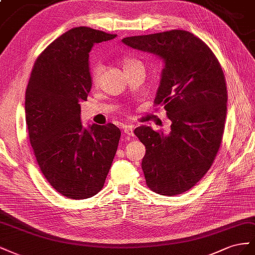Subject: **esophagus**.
Segmentation results:
<instances>
[{
	"label": "esophagus",
	"instance_id": "esophagus-1",
	"mask_svg": "<svg viewBox=\"0 0 255 255\" xmlns=\"http://www.w3.org/2000/svg\"><path fill=\"white\" fill-rule=\"evenodd\" d=\"M124 132H125V134H127L129 136H133L134 135L133 128L131 126H126L125 129H124Z\"/></svg>",
	"mask_w": 255,
	"mask_h": 255
}]
</instances>
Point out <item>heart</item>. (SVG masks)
Masks as SVG:
<instances>
[{"instance_id":"1","label":"heart","mask_w":255,"mask_h":255,"mask_svg":"<svg viewBox=\"0 0 255 255\" xmlns=\"http://www.w3.org/2000/svg\"><path fill=\"white\" fill-rule=\"evenodd\" d=\"M135 65H141V62L132 59V57H127V59L124 61V68L125 69L133 67ZM101 72H103V66H101L100 64H94L91 69V81L93 84H97L99 82Z\"/></svg>"}]
</instances>
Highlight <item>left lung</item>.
Wrapping results in <instances>:
<instances>
[{"label": "left lung", "mask_w": 255, "mask_h": 255, "mask_svg": "<svg viewBox=\"0 0 255 255\" xmlns=\"http://www.w3.org/2000/svg\"><path fill=\"white\" fill-rule=\"evenodd\" d=\"M122 41L164 62L155 105L164 107L171 131L141 126L134 134L146 147L142 170L148 188L161 195L181 194L204 177L220 148L228 103L223 70L206 43L187 31Z\"/></svg>", "instance_id": "left-lung-1"}]
</instances>
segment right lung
Listing matches in <instances>:
<instances>
[{"label": "right lung", "mask_w": 255, "mask_h": 255, "mask_svg": "<svg viewBox=\"0 0 255 255\" xmlns=\"http://www.w3.org/2000/svg\"><path fill=\"white\" fill-rule=\"evenodd\" d=\"M115 37L86 26L71 28L42 51L28 80L25 121L34 155L48 183L68 199L97 194L118 150L121 130L115 125L84 128L80 121V103L92 87L90 51Z\"/></svg>", "instance_id": "1"}]
</instances>
